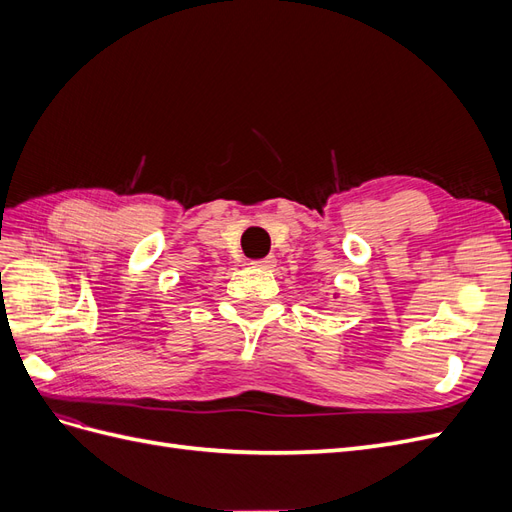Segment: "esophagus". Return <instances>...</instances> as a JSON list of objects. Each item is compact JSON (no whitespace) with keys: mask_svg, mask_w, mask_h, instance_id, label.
I'll return each instance as SVG.
<instances>
[{"mask_svg":"<svg viewBox=\"0 0 512 512\" xmlns=\"http://www.w3.org/2000/svg\"><path fill=\"white\" fill-rule=\"evenodd\" d=\"M252 265L258 267V269H273L275 267V256H265V258L252 260Z\"/></svg>","mask_w":512,"mask_h":512,"instance_id":"obj_1","label":"esophagus"}]
</instances>
